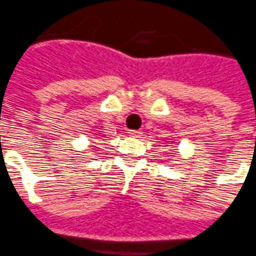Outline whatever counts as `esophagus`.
Returning <instances> with one entry per match:
<instances>
[{
	"instance_id": "esophagus-1",
	"label": "esophagus",
	"mask_w": 256,
	"mask_h": 256,
	"mask_svg": "<svg viewBox=\"0 0 256 256\" xmlns=\"http://www.w3.org/2000/svg\"><path fill=\"white\" fill-rule=\"evenodd\" d=\"M128 135L134 136V138H140V136H142V131H134V130H131V131L128 132Z\"/></svg>"
}]
</instances>
